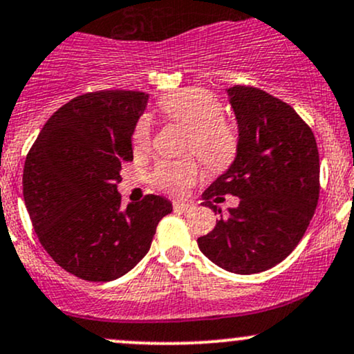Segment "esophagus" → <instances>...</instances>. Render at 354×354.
<instances>
[{"label":"esophagus","mask_w":354,"mask_h":354,"mask_svg":"<svg viewBox=\"0 0 354 354\" xmlns=\"http://www.w3.org/2000/svg\"><path fill=\"white\" fill-rule=\"evenodd\" d=\"M173 207L176 209H181V212H189L193 208L192 203H186V201H174Z\"/></svg>","instance_id":"obj_1"}]
</instances>
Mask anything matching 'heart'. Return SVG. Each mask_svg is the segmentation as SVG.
Returning <instances> with one entry per match:
<instances>
[{
  "mask_svg": "<svg viewBox=\"0 0 354 354\" xmlns=\"http://www.w3.org/2000/svg\"><path fill=\"white\" fill-rule=\"evenodd\" d=\"M159 109L166 118L180 122L188 129L186 147L192 149L208 168L223 169L235 158V129L221 119L218 100L203 88H183L162 97ZM136 153H145L151 146V126L146 119L139 120L133 134ZM200 178V166L195 159L161 161L153 173V181L162 192L183 195Z\"/></svg>",
  "mask_w": 354,
  "mask_h": 354,
  "instance_id": "1",
  "label": "heart"
}]
</instances>
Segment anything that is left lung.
<instances>
[{
  "label": "left lung",
  "mask_w": 354,
  "mask_h": 354,
  "mask_svg": "<svg viewBox=\"0 0 354 354\" xmlns=\"http://www.w3.org/2000/svg\"><path fill=\"white\" fill-rule=\"evenodd\" d=\"M227 95L239 129L236 153L203 192V205L220 220L198 247L221 269L250 275L282 262L308 230L319 198V153L308 124L281 99L243 85ZM223 194L239 196L227 214L211 203Z\"/></svg>",
  "instance_id": "obj_1"
}]
</instances>
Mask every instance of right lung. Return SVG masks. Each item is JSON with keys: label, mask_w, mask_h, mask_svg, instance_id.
Returning a JSON list of instances; mask_svg holds the SVG:
<instances>
[{"label": "right lung", "mask_w": 354, "mask_h": 354, "mask_svg": "<svg viewBox=\"0 0 354 354\" xmlns=\"http://www.w3.org/2000/svg\"><path fill=\"white\" fill-rule=\"evenodd\" d=\"M147 100L134 91L75 97L46 120L26 156L23 198L35 232L50 257L84 281L109 282L134 269L173 212L158 195L120 207V169L134 158Z\"/></svg>", "instance_id": "1"}]
</instances>
